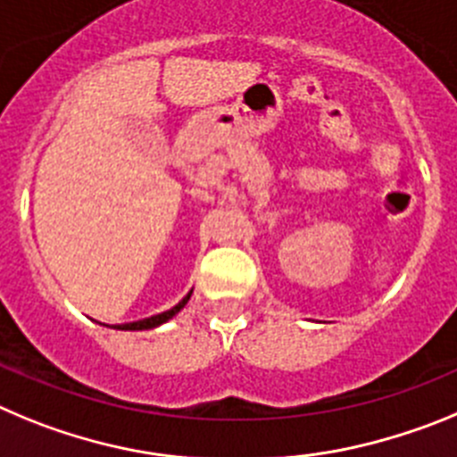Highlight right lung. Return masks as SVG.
<instances>
[{"mask_svg":"<svg viewBox=\"0 0 457 457\" xmlns=\"http://www.w3.org/2000/svg\"><path fill=\"white\" fill-rule=\"evenodd\" d=\"M191 294L193 291H188V294L179 300L178 305L170 307V310H166V312H162V314H154V316H150V319H143V320H134V323H125V326H118V328H120V330H152V328L162 326V323L170 320L172 316L178 314V312L187 305L188 298H191Z\"/></svg>","mask_w":457,"mask_h":457,"instance_id":"add662e5","label":"right lung"}]
</instances>
